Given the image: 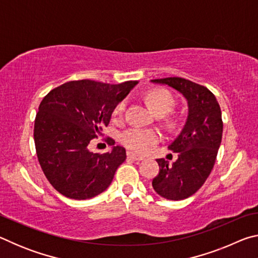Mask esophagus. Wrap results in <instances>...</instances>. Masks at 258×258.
I'll return each instance as SVG.
<instances>
[{
	"mask_svg": "<svg viewBox=\"0 0 258 258\" xmlns=\"http://www.w3.org/2000/svg\"><path fill=\"white\" fill-rule=\"evenodd\" d=\"M127 158L132 159V160H137V161H142L143 159H145V157L139 156V155H137V154H134V152L128 151V152H127Z\"/></svg>",
	"mask_w": 258,
	"mask_h": 258,
	"instance_id": "34e87169",
	"label": "esophagus"
}]
</instances>
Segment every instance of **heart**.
Returning a JSON list of instances; mask_svg holds the SVG:
<instances>
[{"mask_svg":"<svg viewBox=\"0 0 258 258\" xmlns=\"http://www.w3.org/2000/svg\"><path fill=\"white\" fill-rule=\"evenodd\" d=\"M146 100L157 115H164L172 110L175 104L173 95L165 89H155L146 94ZM126 107V101L121 100L112 109L111 117L119 121ZM119 141L127 149L137 152H146L160 141V133L155 130L131 127L119 134Z\"/></svg>","mask_w":258,"mask_h":258,"instance_id":"heart-1","label":"heart"}]
</instances>
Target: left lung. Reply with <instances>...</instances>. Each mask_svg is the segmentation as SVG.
Listing matches in <instances>:
<instances>
[{
    "instance_id": "1",
    "label": "left lung",
    "mask_w": 258,
    "mask_h": 258,
    "mask_svg": "<svg viewBox=\"0 0 258 258\" xmlns=\"http://www.w3.org/2000/svg\"><path fill=\"white\" fill-rule=\"evenodd\" d=\"M152 82L172 86L187 100L186 123L168 147L177 152L178 158L172 165L164 158L157 159L159 173L152 180V186L160 197L182 200L203 186L215 164L223 133L221 108L207 87L185 78L166 77Z\"/></svg>"
}]
</instances>
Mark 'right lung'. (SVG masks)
<instances>
[{
  "label": "right lung",
  "instance_id": "obj_1",
  "mask_svg": "<svg viewBox=\"0 0 258 258\" xmlns=\"http://www.w3.org/2000/svg\"><path fill=\"white\" fill-rule=\"evenodd\" d=\"M138 83L71 81L43 98L35 117V149L43 173L59 194L90 199L110 185L126 159L125 149L116 146L109 152L93 154L89 145L102 135L112 109ZM106 141L115 143L110 138Z\"/></svg>",
  "mask_w": 258,
  "mask_h": 258
}]
</instances>
